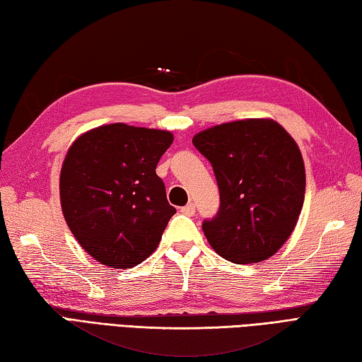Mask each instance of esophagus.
<instances>
[{"instance_id":"esophagus-1","label":"esophagus","mask_w":362,"mask_h":362,"mask_svg":"<svg viewBox=\"0 0 362 362\" xmlns=\"http://www.w3.org/2000/svg\"><path fill=\"white\" fill-rule=\"evenodd\" d=\"M181 213L186 214V216H194V214H195V205L194 204H187L186 206L181 208Z\"/></svg>"}]
</instances>
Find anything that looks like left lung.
<instances>
[{
	"mask_svg": "<svg viewBox=\"0 0 362 362\" xmlns=\"http://www.w3.org/2000/svg\"><path fill=\"white\" fill-rule=\"evenodd\" d=\"M211 163L219 208L202 229L211 248L235 264L274 256L294 230L305 197L300 151L280 124L246 119L192 138Z\"/></svg>",
	"mask_w": 362,
	"mask_h": 362,
	"instance_id": "obj_1",
	"label": "left lung"
}]
</instances>
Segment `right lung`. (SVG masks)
Masks as SVG:
<instances>
[{
  "instance_id": "obj_1",
  "label": "right lung",
  "mask_w": 362,
  "mask_h": 362,
  "mask_svg": "<svg viewBox=\"0 0 362 362\" xmlns=\"http://www.w3.org/2000/svg\"><path fill=\"white\" fill-rule=\"evenodd\" d=\"M173 135L125 124L87 132L60 173L62 211L79 245L98 262L130 269L149 257L176 213L156 167Z\"/></svg>"
}]
</instances>
